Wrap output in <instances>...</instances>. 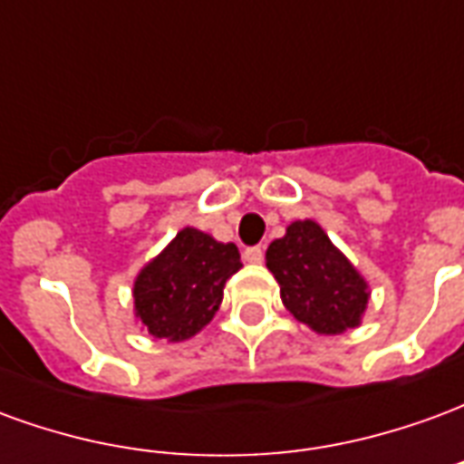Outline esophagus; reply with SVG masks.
<instances>
[{
  "mask_svg": "<svg viewBox=\"0 0 464 464\" xmlns=\"http://www.w3.org/2000/svg\"><path fill=\"white\" fill-rule=\"evenodd\" d=\"M243 258L248 263H263V248L261 246H251V248L243 251Z\"/></svg>",
  "mask_w": 464,
  "mask_h": 464,
  "instance_id": "esophagus-1",
  "label": "esophagus"
}]
</instances>
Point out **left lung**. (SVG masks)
Returning <instances> with one entry per match:
<instances>
[{
	"label": "left lung",
	"instance_id": "obj_1",
	"mask_svg": "<svg viewBox=\"0 0 464 464\" xmlns=\"http://www.w3.org/2000/svg\"><path fill=\"white\" fill-rule=\"evenodd\" d=\"M266 266L281 285L285 308L315 333L335 335L360 323L368 285L318 223H291L268 246Z\"/></svg>",
	"mask_w": 464,
	"mask_h": 464
}]
</instances>
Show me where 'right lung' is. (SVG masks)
Wrapping results in <instances>:
<instances>
[{"mask_svg": "<svg viewBox=\"0 0 464 464\" xmlns=\"http://www.w3.org/2000/svg\"><path fill=\"white\" fill-rule=\"evenodd\" d=\"M241 268L233 243L183 228L169 248L136 278V315L153 338L186 341L211 321L223 301V285Z\"/></svg>", "mask_w": 464, "mask_h": 464, "instance_id": "1", "label": "right lung"}]
</instances>
